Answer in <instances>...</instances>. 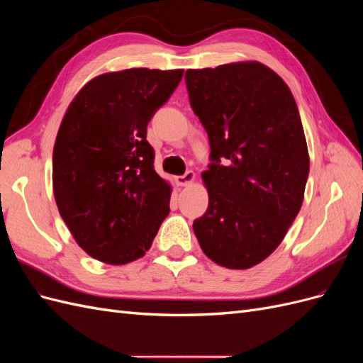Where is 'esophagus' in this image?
I'll return each instance as SVG.
<instances>
[{
    "label": "esophagus",
    "mask_w": 363,
    "mask_h": 363,
    "mask_svg": "<svg viewBox=\"0 0 363 363\" xmlns=\"http://www.w3.org/2000/svg\"><path fill=\"white\" fill-rule=\"evenodd\" d=\"M179 186H191L195 182V172L194 171H188L183 175H179L177 179H175Z\"/></svg>",
    "instance_id": "1"
}]
</instances>
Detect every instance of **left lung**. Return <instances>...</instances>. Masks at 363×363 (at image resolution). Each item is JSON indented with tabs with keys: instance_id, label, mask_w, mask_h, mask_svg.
<instances>
[{
	"instance_id": "left-lung-1",
	"label": "left lung",
	"mask_w": 363,
	"mask_h": 363,
	"mask_svg": "<svg viewBox=\"0 0 363 363\" xmlns=\"http://www.w3.org/2000/svg\"><path fill=\"white\" fill-rule=\"evenodd\" d=\"M184 80L213 162L201 174L208 206L195 236L218 265L248 269L280 245L303 204L309 151L298 107L255 60L188 69Z\"/></svg>"
}]
</instances>
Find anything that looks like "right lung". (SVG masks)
Returning <instances> with one entry per match:
<instances>
[{
	"label": "right lung",
	"instance_id": "1",
	"mask_svg": "<svg viewBox=\"0 0 363 363\" xmlns=\"http://www.w3.org/2000/svg\"><path fill=\"white\" fill-rule=\"evenodd\" d=\"M183 69L131 68L96 75L74 96L52 151V191L75 242L125 265L150 250L169 213L171 184L155 171L147 125Z\"/></svg>",
	"mask_w": 363,
	"mask_h": 363
}]
</instances>
